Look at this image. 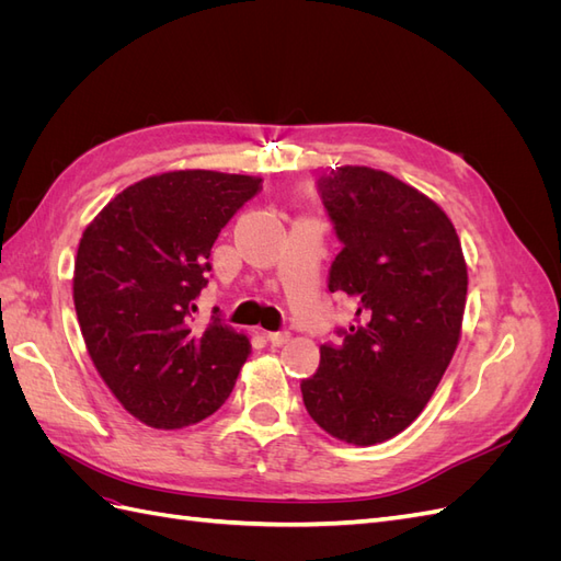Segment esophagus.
Masks as SVG:
<instances>
[{
    "instance_id": "obj_1",
    "label": "esophagus",
    "mask_w": 561,
    "mask_h": 561,
    "mask_svg": "<svg viewBox=\"0 0 561 561\" xmlns=\"http://www.w3.org/2000/svg\"><path fill=\"white\" fill-rule=\"evenodd\" d=\"M266 342L274 346V348H280V346H285L287 342H290V334H287V332H268L266 334Z\"/></svg>"
}]
</instances>
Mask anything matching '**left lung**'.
I'll return each mask as SVG.
<instances>
[{
    "label": "left lung",
    "mask_w": 561,
    "mask_h": 561,
    "mask_svg": "<svg viewBox=\"0 0 561 561\" xmlns=\"http://www.w3.org/2000/svg\"><path fill=\"white\" fill-rule=\"evenodd\" d=\"M339 241L330 293L355 304L342 346H320L301 381L307 412L348 445L402 433L423 412L461 339L468 266L447 213L414 186L367 165L318 180Z\"/></svg>",
    "instance_id": "obj_1"
}]
</instances>
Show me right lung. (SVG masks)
Masks as SVG:
<instances>
[{
    "label": "right lung",
    "instance_id": "add662e5",
    "mask_svg": "<svg viewBox=\"0 0 561 561\" xmlns=\"http://www.w3.org/2000/svg\"><path fill=\"white\" fill-rule=\"evenodd\" d=\"M262 178L168 171L116 194L83 229L72 297L100 379L149 428L178 431L217 412L250 339L213 316L196 328L217 233Z\"/></svg>",
    "mask_w": 561,
    "mask_h": 561
}]
</instances>
